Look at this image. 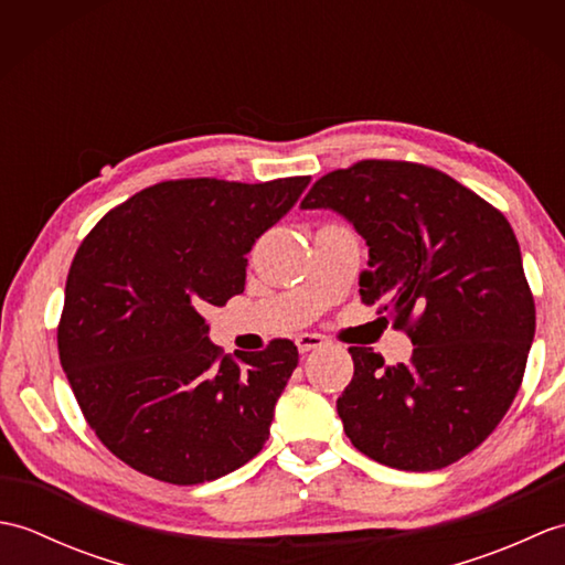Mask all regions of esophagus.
Segmentation results:
<instances>
[{"label":"esophagus","mask_w":565,"mask_h":565,"mask_svg":"<svg viewBox=\"0 0 565 565\" xmlns=\"http://www.w3.org/2000/svg\"><path fill=\"white\" fill-rule=\"evenodd\" d=\"M322 344H326V338H320V334L306 332V334H298V338H296V347H298V352H301V354L320 350Z\"/></svg>","instance_id":"obj_1"}]
</instances>
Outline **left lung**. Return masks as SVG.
I'll return each mask as SVG.
<instances>
[{"instance_id": "obj_1", "label": "left lung", "mask_w": 565, "mask_h": 565, "mask_svg": "<svg viewBox=\"0 0 565 565\" xmlns=\"http://www.w3.org/2000/svg\"><path fill=\"white\" fill-rule=\"evenodd\" d=\"M301 209H332L369 245L362 303L413 342L386 366L350 347L338 413L354 447L401 471H437L488 439L518 395L536 310L518 237L493 203L435 167L359 160L310 186Z\"/></svg>"}]
</instances>
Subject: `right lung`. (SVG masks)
I'll use <instances>...</instances> for the list:
<instances>
[{"label":"right lung","mask_w":565,"mask_h":565,"mask_svg":"<svg viewBox=\"0 0 565 565\" xmlns=\"http://www.w3.org/2000/svg\"><path fill=\"white\" fill-rule=\"evenodd\" d=\"M310 177L167 179L118 203L70 264L57 354L94 435L172 486L257 456L298 364L291 340L223 354L203 310L243 294L247 252Z\"/></svg>","instance_id":"obj_1"}]
</instances>
